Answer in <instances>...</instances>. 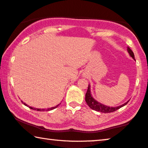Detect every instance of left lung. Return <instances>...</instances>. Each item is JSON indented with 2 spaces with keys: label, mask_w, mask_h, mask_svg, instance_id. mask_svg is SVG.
<instances>
[{
  "label": "left lung",
  "mask_w": 148,
  "mask_h": 148,
  "mask_svg": "<svg viewBox=\"0 0 148 148\" xmlns=\"http://www.w3.org/2000/svg\"><path fill=\"white\" fill-rule=\"evenodd\" d=\"M127 50H128L129 55L130 56L131 58L136 61L135 58H134V54L133 51L131 50L129 47H127ZM129 101H127L126 103H124L123 104H122V105L114 106V107H113V106H106L105 104H103V103H99V101H97L96 99L93 98L92 95L91 94V92H90V84H88L87 91L85 94V101L86 103H87V105L89 106L90 108L92 109V110H94L95 111H98V112H103V113H110V112H114V111L119 110V108L122 107V106L126 105V104L128 103Z\"/></svg>",
  "instance_id": "left-lung-1"
}]
</instances>
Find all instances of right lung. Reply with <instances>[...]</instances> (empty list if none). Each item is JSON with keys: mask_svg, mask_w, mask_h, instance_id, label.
<instances>
[{"mask_svg": "<svg viewBox=\"0 0 148 148\" xmlns=\"http://www.w3.org/2000/svg\"><path fill=\"white\" fill-rule=\"evenodd\" d=\"M22 103H23L25 106H28V107H29V108L32 109V110H37V111H49V110H53V109H55V108H56L57 107H58V106H60V104H61V103H60V104H58V105H56V106H53V107H51V108H34V107H32V106H29V105H28V104H27L24 103L23 101H22Z\"/></svg>", "mask_w": 148, "mask_h": 148, "instance_id": "obj_1", "label": "right lung"}]
</instances>
